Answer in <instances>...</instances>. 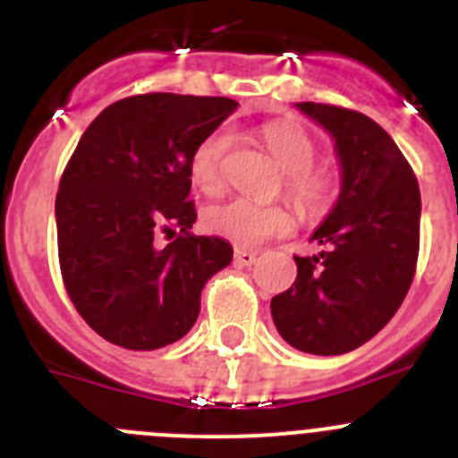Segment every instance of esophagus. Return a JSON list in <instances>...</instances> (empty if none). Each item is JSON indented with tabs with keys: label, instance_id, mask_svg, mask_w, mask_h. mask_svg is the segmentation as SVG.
Segmentation results:
<instances>
[{
	"label": "esophagus",
	"instance_id": "34e87169",
	"mask_svg": "<svg viewBox=\"0 0 458 458\" xmlns=\"http://www.w3.org/2000/svg\"><path fill=\"white\" fill-rule=\"evenodd\" d=\"M233 261H236V266H252L254 261H257V252L245 248H236L233 250Z\"/></svg>",
	"mask_w": 458,
	"mask_h": 458
}]
</instances>
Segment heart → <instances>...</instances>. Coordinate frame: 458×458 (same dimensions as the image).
Here are the masks:
<instances>
[{
  "label": "heart",
  "mask_w": 458,
  "mask_h": 458,
  "mask_svg": "<svg viewBox=\"0 0 458 458\" xmlns=\"http://www.w3.org/2000/svg\"><path fill=\"white\" fill-rule=\"evenodd\" d=\"M264 141L270 156L286 172V194L307 216H317L333 199V179L314 167L317 144L293 125H266ZM233 148V132L217 128L194 148L190 174L197 188L216 194L225 185V163ZM291 213L279 204H257L250 199H229L206 210V225L213 233L238 245H257L291 229Z\"/></svg>",
  "instance_id": "b5f03b06"
}]
</instances>
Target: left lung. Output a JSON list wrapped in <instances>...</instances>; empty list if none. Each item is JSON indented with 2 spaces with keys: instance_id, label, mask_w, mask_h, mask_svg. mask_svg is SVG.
I'll return each instance as SVG.
<instances>
[{
  "instance_id": "1",
  "label": "left lung",
  "mask_w": 458,
  "mask_h": 458,
  "mask_svg": "<svg viewBox=\"0 0 458 458\" xmlns=\"http://www.w3.org/2000/svg\"><path fill=\"white\" fill-rule=\"evenodd\" d=\"M335 140L342 192L311 241L293 257L298 277L270 301L277 333L302 353L342 355L369 342L402 307L420 252V185L374 119L355 109L298 103Z\"/></svg>"
}]
</instances>
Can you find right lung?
<instances>
[{
	"label": "right lung",
	"instance_id": "add662e5",
	"mask_svg": "<svg viewBox=\"0 0 458 458\" xmlns=\"http://www.w3.org/2000/svg\"><path fill=\"white\" fill-rule=\"evenodd\" d=\"M236 107L220 96L141 93L105 107L80 137L56 192L59 266L80 317L107 342H179L206 282L232 264L229 242L190 232L188 194L194 148Z\"/></svg>",
	"mask_w": 458,
	"mask_h": 458
}]
</instances>
